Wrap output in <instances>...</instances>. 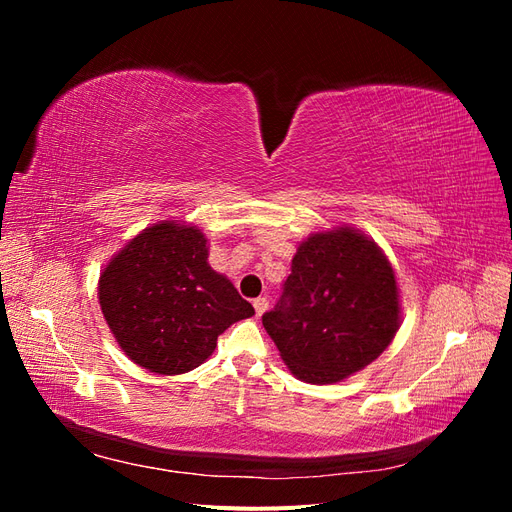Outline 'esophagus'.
<instances>
[{"label": "esophagus", "instance_id": "1", "mask_svg": "<svg viewBox=\"0 0 512 512\" xmlns=\"http://www.w3.org/2000/svg\"><path fill=\"white\" fill-rule=\"evenodd\" d=\"M267 307H269V301L265 299V297H258V299H254V309H256V316H262L267 312Z\"/></svg>", "mask_w": 512, "mask_h": 512}]
</instances>
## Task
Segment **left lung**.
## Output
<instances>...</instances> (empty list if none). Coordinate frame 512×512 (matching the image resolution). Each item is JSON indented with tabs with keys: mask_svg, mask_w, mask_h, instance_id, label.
<instances>
[{
	"mask_svg": "<svg viewBox=\"0 0 512 512\" xmlns=\"http://www.w3.org/2000/svg\"><path fill=\"white\" fill-rule=\"evenodd\" d=\"M399 318L389 258L363 232L339 226L297 247L282 297L262 324L294 376L333 384L374 363Z\"/></svg>",
	"mask_w": 512,
	"mask_h": 512,
	"instance_id": "8db88e82",
	"label": "left lung"
}]
</instances>
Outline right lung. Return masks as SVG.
Segmentation results:
<instances>
[{
    "mask_svg": "<svg viewBox=\"0 0 512 512\" xmlns=\"http://www.w3.org/2000/svg\"><path fill=\"white\" fill-rule=\"evenodd\" d=\"M207 258L203 232L170 220L145 228L104 267L102 314L136 365L185 374L209 359L230 324L254 316L252 303Z\"/></svg>",
    "mask_w": 512,
    "mask_h": 512,
    "instance_id": "add662e5",
    "label": "right lung"
}]
</instances>
